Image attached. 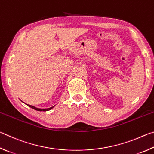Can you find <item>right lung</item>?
<instances>
[{
    "mask_svg": "<svg viewBox=\"0 0 154 154\" xmlns=\"http://www.w3.org/2000/svg\"><path fill=\"white\" fill-rule=\"evenodd\" d=\"M27 106H28L29 107H32V109H35V110H37V111H44V112H45V111H48V110L51 109H52L53 107H54V106H53V107H49V108H47V109H39V108H37V107H36L32 106H30V105H28V104H27Z\"/></svg>",
    "mask_w": 154,
    "mask_h": 154,
    "instance_id": "right-lung-1",
    "label": "right lung"
}]
</instances>
